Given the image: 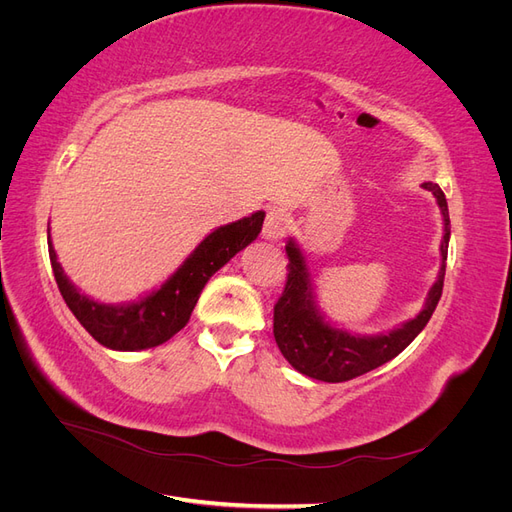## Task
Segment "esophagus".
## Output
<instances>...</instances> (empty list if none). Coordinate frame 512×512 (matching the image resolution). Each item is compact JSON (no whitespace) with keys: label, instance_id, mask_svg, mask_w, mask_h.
Instances as JSON below:
<instances>
[{"label":"esophagus","instance_id":"obj_1","mask_svg":"<svg viewBox=\"0 0 512 512\" xmlns=\"http://www.w3.org/2000/svg\"><path fill=\"white\" fill-rule=\"evenodd\" d=\"M290 228V218L288 213L280 207H269L267 209V218H265V228H262V237L269 241H280Z\"/></svg>","mask_w":512,"mask_h":512}]
</instances>
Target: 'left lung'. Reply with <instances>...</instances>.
<instances>
[{"mask_svg":"<svg viewBox=\"0 0 512 512\" xmlns=\"http://www.w3.org/2000/svg\"><path fill=\"white\" fill-rule=\"evenodd\" d=\"M423 188L436 196L444 218V237L440 245L442 265L436 284L431 286L427 294L423 312L389 333L361 337L331 327L316 307L312 277H309L305 256L301 254L299 245L288 239V275L282 297L277 299L273 307V335L284 359L294 369L301 371L303 376L322 382H346L356 376H363L367 371L395 359L425 329V324L429 322L433 309H436L442 297L451 220H448V205L440 185L427 181L423 183Z\"/></svg>","mask_w":512,"mask_h":512,"instance_id":"left-lung-1","label":"left lung"}]
</instances>
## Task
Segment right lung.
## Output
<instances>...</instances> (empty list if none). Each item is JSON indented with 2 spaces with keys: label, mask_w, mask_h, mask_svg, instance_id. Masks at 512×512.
Here are the masks:
<instances>
[{
  "label": "right lung",
  "mask_w": 512,
  "mask_h": 512,
  "mask_svg": "<svg viewBox=\"0 0 512 512\" xmlns=\"http://www.w3.org/2000/svg\"><path fill=\"white\" fill-rule=\"evenodd\" d=\"M262 222L265 211H256L250 218L215 228L158 290L128 305L98 303L76 290L57 262L49 237L51 267L61 297L96 342L111 350H145L168 342L188 324L209 277L258 237Z\"/></svg>",
  "instance_id": "add662e5"
}]
</instances>
